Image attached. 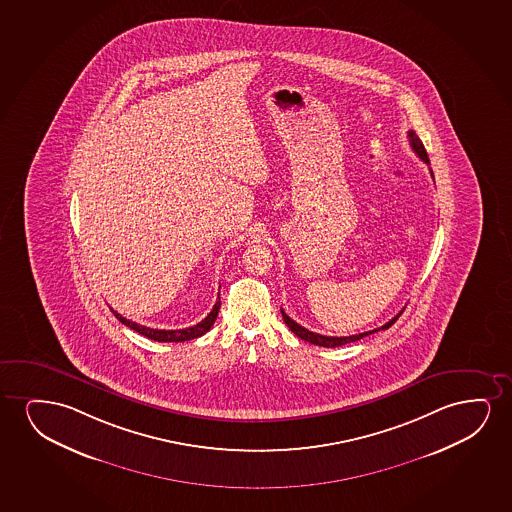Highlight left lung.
Listing matches in <instances>:
<instances>
[{
  "mask_svg": "<svg viewBox=\"0 0 512 512\" xmlns=\"http://www.w3.org/2000/svg\"><path fill=\"white\" fill-rule=\"evenodd\" d=\"M407 136H409V143H411V147H413L414 152L418 154V157H420L421 161L430 164V161H428L427 150H425V147H423V143H421L420 138H418V134L414 133V131H409ZM430 173H432V169H430ZM432 176H434V173H432ZM281 315H283V320H285V323H287L288 329L292 330L295 336L301 337V339L308 341V343L316 344V346H323V348H337V346H343V344L355 343V341L362 339V337L371 336V334L378 332V330H385L388 329V327H392L393 323H395V320H397V318L402 315V311H400L399 315L393 316L390 322L385 323V325H381L379 329L369 330V332H362V334H355V336L343 337L322 336V334H316V332H311V330L304 329L302 325L294 322V320H292V318H290V316H288L287 313L283 311V309H281Z\"/></svg>",
  "mask_w": 512,
  "mask_h": 512,
  "instance_id": "obj_1",
  "label": "left lung"
}]
</instances>
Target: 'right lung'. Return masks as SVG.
<instances>
[{"instance_id":"obj_1","label":"right lung","mask_w":512,"mask_h":512,"mask_svg":"<svg viewBox=\"0 0 512 512\" xmlns=\"http://www.w3.org/2000/svg\"><path fill=\"white\" fill-rule=\"evenodd\" d=\"M218 311H220V295H218V301L215 302L210 315L206 316L203 322H199L194 327H189V329L178 330L150 329V327H145V325H138V323L127 320L124 316L119 315L117 311H113V315L117 316V320L127 325L129 329L136 330L138 334L148 337V339H154V341H159V343H183V341H190V339H196V337L206 334L213 327L215 320H217Z\"/></svg>"}]
</instances>
